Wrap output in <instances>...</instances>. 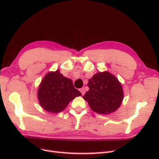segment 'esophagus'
Listing matches in <instances>:
<instances>
[{
  "mask_svg": "<svg viewBox=\"0 0 159 159\" xmlns=\"http://www.w3.org/2000/svg\"><path fill=\"white\" fill-rule=\"evenodd\" d=\"M80 91L81 93H82V95H83L84 93H85V89H84V88H81L80 89Z\"/></svg>",
  "mask_w": 159,
  "mask_h": 159,
  "instance_id": "34e87169",
  "label": "esophagus"
}]
</instances>
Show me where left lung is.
<instances>
[{
  "label": "left lung",
  "instance_id": "obj_1",
  "mask_svg": "<svg viewBox=\"0 0 159 159\" xmlns=\"http://www.w3.org/2000/svg\"><path fill=\"white\" fill-rule=\"evenodd\" d=\"M89 90L83 96L93 111L109 114L118 109L123 101L121 83L108 72L96 73L89 80Z\"/></svg>",
  "mask_w": 159,
  "mask_h": 159
}]
</instances>
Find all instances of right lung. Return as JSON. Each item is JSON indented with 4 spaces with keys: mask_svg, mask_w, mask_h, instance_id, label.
Returning a JSON list of instances; mask_svg holds the SVG:
<instances>
[{
    "mask_svg": "<svg viewBox=\"0 0 159 159\" xmlns=\"http://www.w3.org/2000/svg\"><path fill=\"white\" fill-rule=\"evenodd\" d=\"M81 95L73 86L72 81L60 70L48 72L41 82L38 92L41 106L54 113L63 111L72 100Z\"/></svg>",
    "mask_w": 159,
    "mask_h": 159,
    "instance_id": "right-lung-1",
    "label": "right lung"
}]
</instances>
